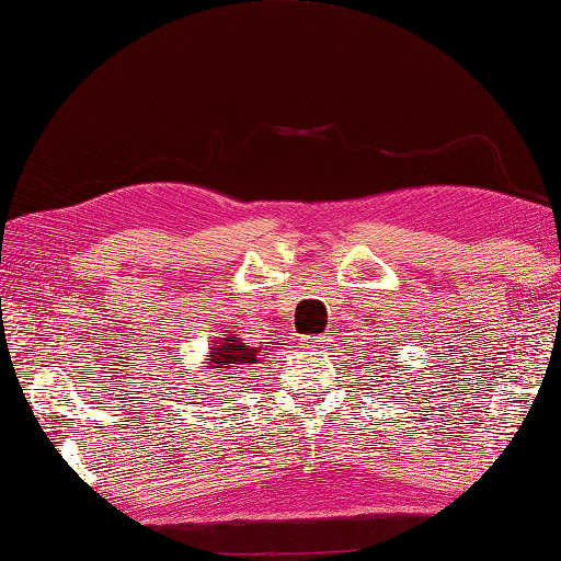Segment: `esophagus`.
Wrapping results in <instances>:
<instances>
[{"label":"esophagus","instance_id":"1","mask_svg":"<svg viewBox=\"0 0 561 561\" xmlns=\"http://www.w3.org/2000/svg\"><path fill=\"white\" fill-rule=\"evenodd\" d=\"M328 337L331 335H313V337H304V345L306 347H323L328 343Z\"/></svg>","mask_w":561,"mask_h":561}]
</instances>
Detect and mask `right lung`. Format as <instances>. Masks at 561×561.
I'll use <instances>...</instances> for the list:
<instances>
[{
    "instance_id": "obj_1",
    "label": "right lung",
    "mask_w": 561,
    "mask_h": 561,
    "mask_svg": "<svg viewBox=\"0 0 561 561\" xmlns=\"http://www.w3.org/2000/svg\"><path fill=\"white\" fill-rule=\"evenodd\" d=\"M270 353H272V350H270ZM206 357H208V369L218 371V375H221V371H228V369L240 371L245 365L250 367V365H257V362L265 359V355H262V347H252L236 335H228V337L218 340L214 347H208Z\"/></svg>"
}]
</instances>
